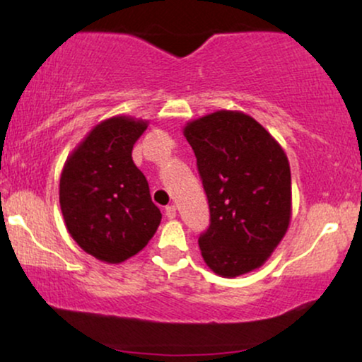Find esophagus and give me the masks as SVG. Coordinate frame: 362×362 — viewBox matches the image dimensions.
Segmentation results:
<instances>
[{
	"mask_svg": "<svg viewBox=\"0 0 362 362\" xmlns=\"http://www.w3.org/2000/svg\"><path fill=\"white\" fill-rule=\"evenodd\" d=\"M165 214H166L168 219H175V217H176V206L175 204L168 206L165 209Z\"/></svg>",
	"mask_w": 362,
	"mask_h": 362,
	"instance_id": "1",
	"label": "esophagus"
}]
</instances>
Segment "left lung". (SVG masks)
Returning <instances> with one entry per match:
<instances>
[{"instance_id": "1", "label": "left lung", "mask_w": 362, "mask_h": 362, "mask_svg": "<svg viewBox=\"0 0 362 362\" xmlns=\"http://www.w3.org/2000/svg\"><path fill=\"white\" fill-rule=\"evenodd\" d=\"M185 136L194 151L211 222L199 235L202 259L221 276L259 269L291 217L288 158L274 136L242 112L192 120Z\"/></svg>"}]
</instances>
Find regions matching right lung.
<instances>
[{
	"label": "right lung",
	"mask_w": 362,
	"mask_h": 362,
	"mask_svg": "<svg viewBox=\"0 0 362 362\" xmlns=\"http://www.w3.org/2000/svg\"><path fill=\"white\" fill-rule=\"evenodd\" d=\"M146 127L123 115L103 120L71 153L61 175L59 202L69 234L108 264L136 255L161 222L146 177L132 160Z\"/></svg>",
	"instance_id": "1"
}]
</instances>
